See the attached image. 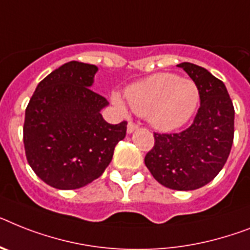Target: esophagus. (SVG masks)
<instances>
[{
  "mask_svg": "<svg viewBox=\"0 0 250 250\" xmlns=\"http://www.w3.org/2000/svg\"><path fill=\"white\" fill-rule=\"evenodd\" d=\"M138 129V125L137 124H134V123H129L127 124V133L131 134L133 131H135V130Z\"/></svg>",
  "mask_w": 250,
  "mask_h": 250,
  "instance_id": "esophagus-1",
  "label": "esophagus"
}]
</instances>
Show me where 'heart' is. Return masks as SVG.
<instances>
[{"label": "heart", "instance_id": "1", "mask_svg": "<svg viewBox=\"0 0 250 250\" xmlns=\"http://www.w3.org/2000/svg\"><path fill=\"white\" fill-rule=\"evenodd\" d=\"M125 98L134 112L144 116L160 131H172L190 120L199 103V90L194 82L177 78L174 74L158 73L131 84ZM113 104L126 110L117 93L112 94Z\"/></svg>", "mask_w": 250, "mask_h": 250}]
</instances>
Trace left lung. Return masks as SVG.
Segmentation results:
<instances>
[{
    "label": "left lung",
    "instance_id": "1",
    "mask_svg": "<svg viewBox=\"0 0 250 250\" xmlns=\"http://www.w3.org/2000/svg\"><path fill=\"white\" fill-rule=\"evenodd\" d=\"M177 66L198 86L201 106L184 131L154 133V146L144 164L164 187L194 190L213 180L226 164L234 142L235 111L221 80L194 63Z\"/></svg>",
    "mask_w": 250,
    "mask_h": 250
}]
</instances>
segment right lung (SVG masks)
Wrapping results in <instances>:
<instances>
[{"mask_svg": "<svg viewBox=\"0 0 250 250\" xmlns=\"http://www.w3.org/2000/svg\"><path fill=\"white\" fill-rule=\"evenodd\" d=\"M97 71L96 65L63 63L37 85L26 107V160L56 189H79L98 179L126 135V121L112 125L101 115L108 102L90 89Z\"/></svg>", "mask_w": 250, "mask_h": 250, "instance_id": "right-lung-1", "label": "right lung"}]
</instances>
